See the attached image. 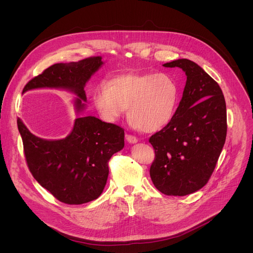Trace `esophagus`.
<instances>
[{
    "label": "esophagus",
    "mask_w": 253,
    "mask_h": 253,
    "mask_svg": "<svg viewBox=\"0 0 253 253\" xmlns=\"http://www.w3.org/2000/svg\"><path fill=\"white\" fill-rule=\"evenodd\" d=\"M126 139L129 143H136L138 141V139L135 136L131 135V134H126Z\"/></svg>",
    "instance_id": "34e87169"
}]
</instances>
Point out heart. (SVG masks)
Masks as SVG:
<instances>
[{"mask_svg":"<svg viewBox=\"0 0 253 253\" xmlns=\"http://www.w3.org/2000/svg\"><path fill=\"white\" fill-rule=\"evenodd\" d=\"M92 97L105 122H116L129 108L130 123L145 133H154L173 120L178 108L179 87L166 74H127L96 85Z\"/></svg>","mask_w":253,"mask_h":253,"instance_id":"heart-1","label":"heart"}]
</instances>
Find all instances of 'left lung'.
I'll list each match as a JSON object with an SVG mask.
<instances>
[{
    "label": "left lung",
    "mask_w": 253,
    "mask_h": 253,
    "mask_svg": "<svg viewBox=\"0 0 253 253\" xmlns=\"http://www.w3.org/2000/svg\"><path fill=\"white\" fill-rule=\"evenodd\" d=\"M163 66L181 69L187 82L172 122L150 137V175L161 193L185 196L202 189L216 166L227 136V108L219 85L194 61Z\"/></svg>",
    "instance_id": "1"
}]
</instances>
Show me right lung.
Returning <instances> with one entry per match:
<instances>
[{
  "instance_id": "add662e5",
  "label": "right lung",
  "mask_w": 253,
  "mask_h": 253,
  "mask_svg": "<svg viewBox=\"0 0 253 253\" xmlns=\"http://www.w3.org/2000/svg\"><path fill=\"white\" fill-rule=\"evenodd\" d=\"M102 64L100 56L53 64L32 79L22 93L38 88L69 90L78 96L74 104L80 114L86 108L84 87ZM17 126L31 173L65 204L79 205L97 199L108 180L111 157L124 148V129L92 116L77 118L71 133L57 140L34 135L20 119Z\"/></svg>"
}]
</instances>
